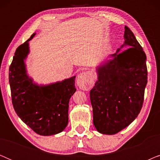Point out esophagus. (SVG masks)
<instances>
[{"label":"esophagus","instance_id":"esophagus-1","mask_svg":"<svg viewBox=\"0 0 160 160\" xmlns=\"http://www.w3.org/2000/svg\"><path fill=\"white\" fill-rule=\"evenodd\" d=\"M77 85L83 90H88L94 85V77L89 71L82 72L78 76Z\"/></svg>","mask_w":160,"mask_h":160}]
</instances>
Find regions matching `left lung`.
Here are the masks:
<instances>
[{
  "label": "left lung",
  "mask_w": 160,
  "mask_h": 160,
  "mask_svg": "<svg viewBox=\"0 0 160 160\" xmlns=\"http://www.w3.org/2000/svg\"><path fill=\"white\" fill-rule=\"evenodd\" d=\"M129 48L111 55L98 68V80L90 90L93 124L102 134L113 135L134 121L143 103L147 84L146 56L133 32L124 27Z\"/></svg>",
  "instance_id": "obj_1"
}]
</instances>
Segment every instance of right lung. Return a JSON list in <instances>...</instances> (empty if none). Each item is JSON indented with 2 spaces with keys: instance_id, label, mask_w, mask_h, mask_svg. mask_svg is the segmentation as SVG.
<instances>
[{
  "instance_id": "right-lung-1",
  "label": "right lung",
  "mask_w": 160,
  "mask_h": 160,
  "mask_svg": "<svg viewBox=\"0 0 160 160\" xmlns=\"http://www.w3.org/2000/svg\"><path fill=\"white\" fill-rule=\"evenodd\" d=\"M17 47L9 67L8 79L14 108L19 118L37 134L61 132L68 123L69 100L76 92L75 78L39 87L26 74L25 62L28 41Z\"/></svg>"
}]
</instances>
